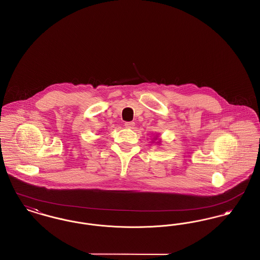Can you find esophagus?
Returning a JSON list of instances; mask_svg holds the SVG:
<instances>
[{
    "label": "esophagus",
    "mask_w": 260,
    "mask_h": 260,
    "mask_svg": "<svg viewBox=\"0 0 260 260\" xmlns=\"http://www.w3.org/2000/svg\"><path fill=\"white\" fill-rule=\"evenodd\" d=\"M135 125H136V123L134 122H126L124 123V126L127 128H134Z\"/></svg>",
    "instance_id": "34e87169"
}]
</instances>
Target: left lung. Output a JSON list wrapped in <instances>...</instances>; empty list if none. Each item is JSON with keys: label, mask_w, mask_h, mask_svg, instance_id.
Wrapping results in <instances>:
<instances>
[{"label": "left lung", "mask_w": 260, "mask_h": 260, "mask_svg": "<svg viewBox=\"0 0 260 260\" xmlns=\"http://www.w3.org/2000/svg\"><path fill=\"white\" fill-rule=\"evenodd\" d=\"M157 138H158V137H157V138L155 137V138H153V142H154V140H157ZM157 144H158V145H159V144H161V139H158V141H157Z\"/></svg>", "instance_id": "1"}]
</instances>
